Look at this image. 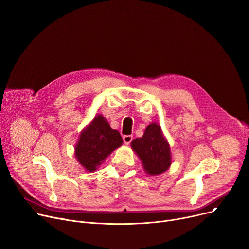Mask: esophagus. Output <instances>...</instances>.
<instances>
[{
  "label": "esophagus",
  "instance_id": "34e87169",
  "mask_svg": "<svg viewBox=\"0 0 249 249\" xmlns=\"http://www.w3.org/2000/svg\"><path fill=\"white\" fill-rule=\"evenodd\" d=\"M123 139H124V142L125 144H129V143H130V142L133 141V136H130V135H125V136H124V137H123Z\"/></svg>",
  "mask_w": 249,
  "mask_h": 249
}]
</instances>
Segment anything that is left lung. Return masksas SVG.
Segmentation results:
<instances>
[{
  "label": "left lung",
  "instance_id": "obj_1",
  "mask_svg": "<svg viewBox=\"0 0 249 249\" xmlns=\"http://www.w3.org/2000/svg\"><path fill=\"white\" fill-rule=\"evenodd\" d=\"M131 148L142 160L145 172L150 175L162 174L171 165L170 147L157 124H151L142 138L131 142Z\"/></svg>",
  "mask_w": 249,
  "mask_h": 249
}]
</instances>
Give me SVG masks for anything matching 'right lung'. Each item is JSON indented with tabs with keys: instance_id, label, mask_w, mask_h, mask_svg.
I'll return each mask as SVG.
<instances>
[{
	"instance_id": "1",
	"label": "right lung",
	"mask_w": 249,
	"mask_h": 249,
	"mask_svg": "<svg viewBox=\"0 0 249 249\" xmlns=\"http://www.w3.org/2000/svg\"><path fill=\"white\" fill-rule=\"evenodd\" d=\"M122 143L123 138L119 131L112 129L104 116L97 115L80 135L75 156L85 170L92 172Z\"/></svg>"
}]
</instances>
